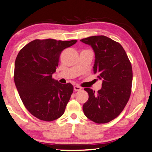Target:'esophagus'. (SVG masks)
<instances>
[{"instance_id":"esophagus-1","label":"esophagus","mask_w":152,"mask_h":152,"mask_svg":"<svg viewBox=\"0 0 152 152\" xmlns=\"http://www.w3.org/2000/svg\"><path fill=\"white\" fill-rule=\"evenodd\" d=\"M81 89V88H80V87L78 86H74V90L75 91H80Z\"/></svg>"}]
</instances>
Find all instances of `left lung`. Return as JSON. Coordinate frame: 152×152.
<instances>
[{"label":"left lung","instance_id":"1","mask_svg":"<svg viewBox=\"0 0 152 152\" xmlns=\"http://www.w3.org/2000/svg\"><path fill=\"white\" fill-rule=\"evenodd\" d=\"M88 44L95 53L94 73L102 80V88L95 93L90 88L88 100L83 104L85 115L96 123H106L121 113L130 98L133 81L131 62L118 42L104 36L80 40Z\"/></svg>","mask_w":152,"mask_h":152}]
</instances>
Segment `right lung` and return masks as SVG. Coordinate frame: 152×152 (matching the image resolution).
Returning a JSON list of instances; mask_svg holds the SVG:
<instances>
[{"label":"right lung","mask_w":152,"mask_h":152,"mask_svg":"<svg viewBox=\"0 0 152 152\" xmlns=\"http://www.w3.org/2000/svg\"><path fill=\"white\" fill-rule=\"evenodd\" d=\"M77 42L54 39H35L25 46L15 63L14 81L20 98L29 113L44 121L63 115L73 91L70 83L53 79L61 52Z\"/></svg>","instance_id":"add662e5"}]
</instances>
